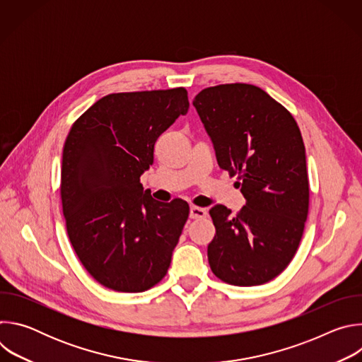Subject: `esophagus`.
<instances>
[{
	"label": "esophagus",
	"mask_w": 362,
	"mask_h": 362,
	"mask_svg": "<svg viewBox=\"0 0 362 362\" xmlns=\"http://www.w3.org/2000/svg\"><path fill=\"white\" fill-rule=\"evenodd\" d=\"M206 215H208V211L203 209V208H199V206H192V208H190V218L192 219H202Z\"/></svg>",
	"instance_id": "esophagus-1"
}]
</instances>
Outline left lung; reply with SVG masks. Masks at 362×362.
Returning <instances> with one entry per match:
<instances>
[{
    "label": "left lung",
    "mask_w": 362,
    "mask_h": 362,
    "mask_svg": "<svg viewBox=\"0 0 362 362\" xmlns=\"http://www.w3.org/2000/svg\"><path fill=\"white\" fill-rule=\"evenodd\" d=\"M193 106L214 141L221 169L246 199L232 216L209 211L216 235L208 246L212 272L236 286L262 285L292 261L309 209L305 146L292 115L267 91L232 83L203 88Z\"/></svg>",
    "instance_id": "obj_1"
}]
</instances>
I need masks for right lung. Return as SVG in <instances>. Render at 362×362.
Listing matches in <instances>:
<instances>
[{
    "label": "right lung",
    "mask_w": 362,
    "mask_h": 362,
    "mask_svg": "<svg viewBox=\"0 0 362 362\" xmlns=\"http://www.w3.org/2000/svg\"><path fill=\"white\" fill-rule=\"evenodd\" d=\"M187 109L183 87L113 93L71 126L63 148V214L76 255L103 286L143 292L168 274L189 204L154 200L140 176L153 165L158 137Z\"/></svg>",
    "instance_id": "right-lung-1"
}]
</instances>
